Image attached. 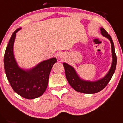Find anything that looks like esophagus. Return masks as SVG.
Returning <instances> with one entry per match:
<instances>
[{
  "instance_id": "1",
  "label": "esophagus",
  "mask_w": 123,
  "mask_h": 123,
  "mask_svg": "<svg viewBox=\"0 0 123 123\" xmlns=\"http://www.w3.org/2000/svg\"><path fill=\"white\" fill-rule=\"evenodd\" d=\"M59 57L62 58V57H63V54H61V53H60V55H59Z\"/></svg>"
}]
</instances>
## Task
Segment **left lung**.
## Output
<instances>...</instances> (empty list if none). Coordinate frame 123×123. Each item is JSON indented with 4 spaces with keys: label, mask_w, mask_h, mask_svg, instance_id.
Returning <instances> with one entry per match:
<instances>
[{
    "label": "left lung",
    "mask_w": 123,
    "mask_h": 123,
    "mask_svg": "<svg viewBox=\"0 0 123 123\" xmlns=\"http://www.w3.org/2000/svg\"><path fill=\"white\" fill-rule=\"evenodd\" d=\"M101 34L110 41L112 52V64L109 71L107 74L101 79L96 81H85L80 78L76 71L71 66L67 63H63L65 70L66 77L67 81L74 90L83 93H95L102 91L106 87V85L112 78L116 70L117 63V57L115 53V49L113 40L111 37L103 28H100Z\"/></svg>",
    "instance_id": "left-lung-1"
}]
</instances>
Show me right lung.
<instances>
[{
    "instance_id": "right-lung-1",
    "label": "right lung",
    "mask_w": 123,
    "mask_h": 123,
    "mask_svg": "<svg viewBox=\"0 0 123 123\" xmlns=\"http://www.w3.org/2000/svg\"><path fill=\"white\" fill-rule=\"evenodd\" d=\"M17 29L12 34L4 55V66L11 86L17 94L27 99H33L43 94L48 86L49 77L56 58L41 62L30 70H23L18 66L13 53V45Z\"/></svg>"
}]
</instances>
